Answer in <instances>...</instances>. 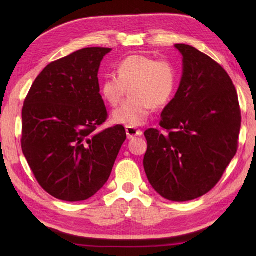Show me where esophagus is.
Returning <instances> with one entry per match:
<instances>
[{
  "mask_svg": "<svg viewBox=\"0 0 256 256\" xmlns=\"http://www.w3.org/2000/svg\"><path fill=\"white\" fill-rule=\"evenodd\" d=\"M125 131H126L128 138H133L135 136H140L143 134V132L140 131V128H133V126H126L125 128Z\"/></svg>",
  "mask_w": 256,
  "mask_h": 256,
  "instance_id": "obj_1",
  "label": "esophagus"
}]
</instances>
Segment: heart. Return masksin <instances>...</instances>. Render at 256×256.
Returning <instances> with one entry per match:
<instances>
[{"mask_svg":"<svg viewBox=\"0 0 256 256\" xmlns=\"http://www.w3.org/2000/svg\"><path fill=\"white\" fill-rule=\"evenodd\" d=\"M177 86V69L168 59L131 55L118 64V74H108L101 82V94L116 106L130 89L131 98L113 112L114 122L138 126L146 122L152 108L166 106Z\"/></svg>","mask_w":256,"mask_h":256,"instance_id":"obj_1","label":"heart"}]
</instances>
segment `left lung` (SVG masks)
<instances>
[{
  "instance_id": "left-lung-1",
  "label": "left lung",
  "mask_w": 256,
  "mask_h": 256,
  "mask_svg": "<svg viewBox=\"0 0 256 256\" xmlns=\"http://www.w3.org/2000/svg\"><path fill=\"white\" fill-rule=\"evenodd\" d=\"M184 62L175 98L162 112L160 128L144 135V170L162 197L189 201L209 192L236 154L241 108L230 76L194 47L177 44Z\"/></svg>"
}]
</instances>
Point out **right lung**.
Returning a JSON list of instances; mask_svg holds the SVG:
<instances>
[{"mask_svg":"<svg viewBox=\"0 0 256 256\" xmlns=\"http://www.w3.org/2000/svg\"><path fill=\"white\" fill-rule=\"evenodd\" d=\"M111 50L82 48L50 62L25 98L22 150L40 187L57 199L82 201L99 192L126 138L120 124L99 130L108 111L98 72Z\"/></svg>","mask_w":256,"mask_h":256,"instance_id":"add662e5","label":"right lung"}]
</instances>
